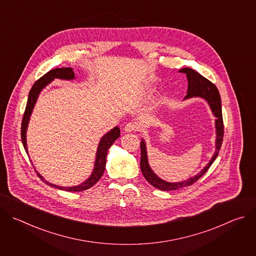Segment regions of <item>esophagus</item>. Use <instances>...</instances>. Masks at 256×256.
<instances>
[{
    "label": "esophagus",
    "instance_id": "1",
    "mask_svg": "<svg viewBox=\"0 0 256 256\" xmlns=\"http://www.w3.org/2000/svg\"><path fill=\"white\" fill-rule=\"evenodd\" d=\"M138 130V124L136 122H128L124 126V132H136Z\"/></svg>",
    "mask_w": 256,
    "mask_h": 256
}]
</instances>
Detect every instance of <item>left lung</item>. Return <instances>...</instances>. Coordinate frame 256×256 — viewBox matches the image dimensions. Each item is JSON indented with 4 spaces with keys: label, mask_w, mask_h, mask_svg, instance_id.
<instances>
[{
    "label": "left lung",
    "mask_w": 256,
    "mask_h": 256,
    "mask_svg": "<svg viewBox=\"0 0 256 256\" xmlns=\"http://www.w3.org/2000/svg\"><path fill=\"white\" fill-rule=\"evenodd\" d=\"M179 72H184L186 75L188 86V94L184 100L190 98H202L206 101L210 110L216 118L214 120V128H216V142H214V153L210 160V162L202 169L196 175L188 178L186 180H182L179 182H169L162 178H160L151 168L148 160L147 147H146V142L144 138L140 140V170L144 177L154 188L160 190H176L182 188L190 186L198 181L210 167L218 155V151L221 149L223 136H224V124H223V116H222V103L221 96L218 93L216 87L210 82L208 79L202 77L198 72L190 68H184L178 70Z\"/></svg>",
    "instance_id": "left-lung-1"
}]
</instances>
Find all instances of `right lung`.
Segmentation results:
<instances>
[{
  "mask_svg": "<svg viewBox=\"0 0 256 256\" xmlns=\"http://www.w3.org/2000/svg\"><path fill=\"white\" fill-rule=\"evenodd\" d=\"M54 79H60V80H66V81L74 80V79H76L74 70H72V68H60L52 70L48 72L46 75H44L40 80H38L33 84L32 88L29 92V95H28V100H27L25 112H24L23 120H22V126H21V138H22L24 149L27 154H28V148H27V140H26V132H27V128H28V124L30 120V116L33 112V108L36 104V101H38V98L40 92L48 84H50ZM120 130L118 126H116L112 130H109L108 132H106L100 138V142H99L98 147H97V151H96V158H95V162H94L93 171L91 172L90 176L84 182H82L81 184H78L75 186H68V188L52 184L48 180H46L38 171L36 170L35 171L42 179V181H44L46 184L50 186L56 188L58 190H66V192H74L86 190L92 188L96 184V182L102 177L104 170H105L107 151L109 148L112 147V144L120 138Z\"/></svg>",
  "mask_w": 256,
  "mask_h": 256,
  "instance_id": "obj_1",
  "label": "right lung"
}]
</instances>
